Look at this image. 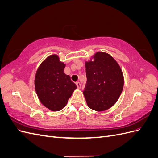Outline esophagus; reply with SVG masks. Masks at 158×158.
Listing matches in <instances>:
<instances>
[{"instance_id": "34e87169", "label": "esophagus", "mask_w": 158, "mask_h": 158, "mask_svg": "<svg viewBox=\"0 0 158 158\" xmlns=\"http://www.w3.org/2000/svg\"><path fill=\"white\" fill-rule=\"evenodd\" d=\"M76 85H77V88H78V89H80V88H81V84H80L79 82H76Z\"/></svg>"}]
</instances>
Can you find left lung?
Wrapping results in <instances>:
<instances>
[{"label":"left lung","mask_w":158,"mask_h":158,"mask_svg":"<svg viewBox=\"0 0 158 158\" xmlns=\"http://www.w3.org/2000/svg\"><path fill=\"white\" fill-rule=\"evenodd\" d=\"M87 82L83 93L88 107L97 111L111 107L123 89L122 70L113 57L98 52L94 60L85 63Z\"/></svg>","instance_id":"1"}]
</instances>
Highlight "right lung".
<instances>
[{
    "instance_id": "1",
    "label": "right lung",
    "mask_w": 158,
    "mask_h": 158,
    "mask_svg": "<svg viewBox=\"0 0 158 158\" xmlns=\"http://www.w3.org/2000/svg\"><path fill=\"white\" fill-rule=\"evenodd\" d=\"M64 67L59 56L53 55L43 62L36 73L35 88L37 96L44 106L53 111L65 107L76 88L70 76L64 74Z\"/></svg>"
}]
</instances>
